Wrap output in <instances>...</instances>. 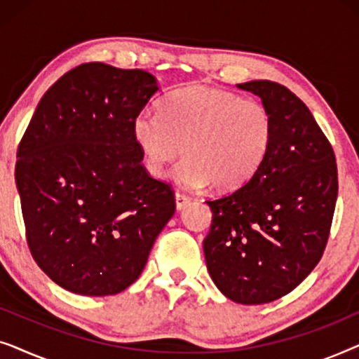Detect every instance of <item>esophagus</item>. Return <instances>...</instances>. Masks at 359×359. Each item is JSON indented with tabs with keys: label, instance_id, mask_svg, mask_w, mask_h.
<instances>
[{
	"label": "esophagus",
	"instance_id": "1",
	"mask_svg": "<svg viewBox=\"0 0 359 359\" xmlns=\"http://www.w3.org/2000/svg\"><path fill=\"white\" fill-rule=\"evenodd\" d=\"M175 203H176V209L181 210V209H184L186 205L191 203V199L186 194H183V193H176L175 194Z\"/></svg>",
	"mask_w": 359,
	"mask_h": 359
}]
</instances>
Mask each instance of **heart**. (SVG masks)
Masks as SVG:
<instances>
[{"mask_svg":"<svg viewBox=\"0 0 359 359\" xmlns=\"http://www.w3.org/2000/svg\"><path fill=\"white\" fill-rule=\"evenodd\" d=\"M132 139L147 173L163 176L181 151L173 170L176 183L217 191L243 186L257 173L273 140V116L255 97L193 85L171 93L161 114L144 111L132 121Z\"/></svg>","mask_w":359,"mask_h":359,"instance_id":"obj_1","label":"heart"}]
</instances>
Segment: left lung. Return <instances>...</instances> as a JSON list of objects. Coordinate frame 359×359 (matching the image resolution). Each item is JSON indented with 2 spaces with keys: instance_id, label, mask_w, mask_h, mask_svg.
I'll return each instance as SVG.
<instances>
[{
  "instance_id": "left-lung-1",
  "label": "left lung",
  "mask_w": 359,
  "mask_h": 359,
  "mask_svg": "<svg viewBox=\"0 0 359 359\" xmlns=\"http://www.w3.org/2000/svg\"><path fill=\"white\" fill-rule=\"evenodd\" d=\"M237 86L266 104L273 140L252 180L208 201L212 224L203 245L219 291L255 306L286 296L320 262L335 212L338 171L330 142L292 91L268 80Z\"/></svg>"
}]
</instances>
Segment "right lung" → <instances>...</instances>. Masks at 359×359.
<instances>
[{
    "label": "right lung",
    "mask_w": 359,
    "mask_h": 359,
    "mask_svg": "<svg viewBox=\"0 0 359 359\" xmlns=\"http://www.w3.org/2000/svg\"><path fill=\"white\" fill-rule=\"evenodd\" d=\"M156 91L149 72L83 63L48 88L24 132L14 178L27 245L67 291H124L175 214L173 189L147 173L132 139Z\"/></svg>",
    "instance_id": "obj_1"
}]
</instances>
